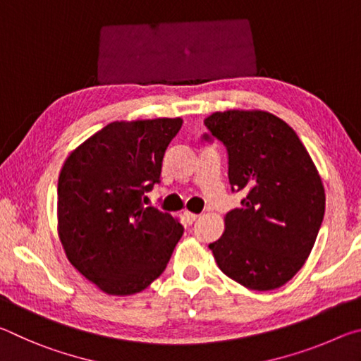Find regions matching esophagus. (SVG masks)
<instances>
[{"label":"esophagus","instance_id":"34e87169","mask_svg":"<svg viewBox=\"0 0 361 361\" xmlns=\"http://www.w3.org/2000/svg\"><path fill=\"white\" fill-rule=\"evenodd\" d=\"M197 213H192V212H185V218H186V221H188V224H192L195 219H197Z\"/></svg>","mask_w":361,"mask_h":361}]
</instances>
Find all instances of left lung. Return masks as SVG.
I'll use <instances>...</instances> for the list:
<instances>
[{
	"mask_svg": "<svg viewBox=\"0 0 361 361\" xmlns=\"http://www.w3.org/2000/svg\"><path fill=\"white\" fill-rule=\"evenodd\" d=\"M204 124L228 149L232 191L245 194L239 209L226 213L223 235L209 248L237 283L280 288L309 258L325 215L315 164L296 132L267 111H216Z\"/></svg>",
	"mask_w": 361,
	"mask_h": 361,
	"instance_id": "obj_1",
	"label": "left lung"
}]
</instances>
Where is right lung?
Masks as SVG:
<instances>
[{
    "mask_svg": "<svg viewBox=\"0 0 361 361\" xmlns=\"http://www.w3.org/2000/svg\"><path fill=\"white\" fill-rule=\"evenodd\" d=\"M181 118L116 121L70 152L59 175V237L66 258L102 291L145 290L167 267L183 226L146 207Z\"/></svg>",
    "mask_w": 361,
    "mask_h": 361,
    "instance_id": "add662e5",
    "label": "right lung"
}]
</instances>
